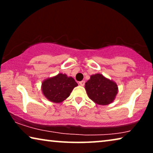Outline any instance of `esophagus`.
Here are the masks:
<instances>
[{
  "label": "esophagus",
  "instance_id": "1",
  "mask_svg": "<svg viewBox=\"0 0 153 153\" xmlns=\"http://www.w3.org/2000/svg\"><path fill=\"white\" fill-rule=\"evenodd\" d=\"M79 84H80V85H81V86H83V85H85V81H81L79 82Z\"/></svg>",
  "mask_w": 153,
  "mask_h": 153
}]
</instances>
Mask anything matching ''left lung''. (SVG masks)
<instances>
[{
    "label": "left lung",
    "mask_w": 153,
    "mask_h": 153,
    "mask_svg": "<svg viewBox=\"0 0 153 153\" xmlns=\"http://www.w3.org/2000/svg\"><path fill=\"white\" fill-rule=\"evenodd\" d=\"M85 89L90 99L99 105L112 103L118 92L116 83L102 74L91 75L85 83Z\"/></svg>",
    "instance_id": "8db88e82"
}]
</instances>
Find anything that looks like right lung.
Listing matches in <instances>:
<instances>
[{"label":"right lung","mask_w":153,"mask_h":153,"mask_svg":"<svg viewBox=\"0 0 153 153\" xmlns=\"http://www.w3.org/2000/svg\"><path fill=\"white\" fill-rule=\"evenodd\" d=\"M78 84L72 76L59 73L50 77L42 83V92L44 96L50 102L60 103L65 100L72 90Z\"/></svg>","instance_id":"right-lung-1"}]
</instances>
